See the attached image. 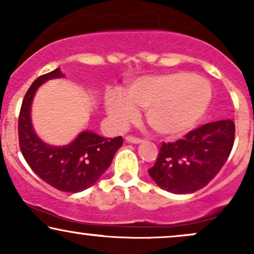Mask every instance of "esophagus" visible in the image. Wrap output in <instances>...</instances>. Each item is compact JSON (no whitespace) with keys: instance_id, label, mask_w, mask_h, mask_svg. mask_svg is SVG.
Listing matches in <instances>:
<instances>
[{"instance_id":"1","label":"esophagus","mask_w":254,"mask_h":254,"mask_svg":"<svg viewBox=\"0 0 254 254\" xmlns=\"http://www.w3.org/2000/svg\"><path fill=\"white\" fill-rule=\"evenodd\" d=\"M125 139H127V142H129V143H133V144H138L142 142L141 138H137V137H133V136H127L125 137Z\"/></svg>"}]
</instances>
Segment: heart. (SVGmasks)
Segmentation results:
<instances>
[{"instance_id":"obj_1","label":"heart","mask_w":254,"mask_h":254,"mask_svg":"<svg viewBox=\"0 0 254 254\" xmlns=\"http://www.w3.org/2000/svg\"><path fill=\"white\" fill-rule=\"evenodd\" d=\"M211 87L203 77L189 72L144 76L132 81L124 94L107 93L105 109L113 124L124 127L136 118L137 109H145V119L155 132L176 137L198 123L210 105Z\"/></svg>"}]
</instances>
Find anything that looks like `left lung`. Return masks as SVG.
<instances>
[{
    "label": "left lung",
    "instance_id": "obj_1",
    "mask_svg": "<svg viewBox=\"0 0 254 254\" xmlns=\"http://www.w3.org/2000/svg\"><path fill=\"white\" fill-rule=\"evenodd\" d=\"M230 119L204 124L173 143H162L148 173L162 190L193 193L208 185L226 164L234 144Z\"/></svg>",
    "mask_w": 254,
    "mask_h": 254
}]
</instances>
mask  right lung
<instances>
[{
  "label": "right lung",
  "mask_w": 254,
  "mask_h": 254,
  "mask_svg": "<svg viewBox=\"0 0 254 254\" xmlns=\"http://www.w3.org/2000/svg\"><path fill=\"white\" fill-rule=\"evenodd\" d=\"M64 76L57 68L31 84L20 110L19 144L26 162L40 179L60 191L76 193L98 182L123 144V138H107L92 130H83L70 143L51 145L37 135L31 115L34 95L49 80Z\"/></svg>",
  "instance_id": "obj_1"
}]
</instances>
